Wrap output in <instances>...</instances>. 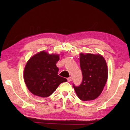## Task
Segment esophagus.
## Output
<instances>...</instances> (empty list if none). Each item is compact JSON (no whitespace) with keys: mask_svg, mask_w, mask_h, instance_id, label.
<instances>
[{"mask_svg":"<svg viewBox=\"0 0 130 130\" xmlns=\"http://www.w3.org/2000/svg\"><path fill=\"white\" fill-rule=\"evenodd\" d=\"M67 81H68V82H70L72 81V77H68V78H67Z\"/></svg>","mask_w":130,"mask_h":130,"instance_id":"esophagus-1","label":"esophagus"}]
</instances>
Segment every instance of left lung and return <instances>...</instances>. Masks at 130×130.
<instances>
[{
	"label": "left lung",
	"instance_id": "obj_1",
	"mask_svg": "<svg viewBox=\"0 0 130 130\" xmlns=\"http://www.w3.org/2000/svg\"><path fill=\"white\" fill-rule=\"evenodd\" d=\"M80 67L82 73V83L73 84L77 96L82 101L95 99L103 92L108 77L107 66L100 55L80 54Z\"/></svg>",
	"mask_w": 130,
	"mask_h": 130
}]
</instances>
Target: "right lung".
<instances>
[{
	"label": "right lung",
	"instance_id": "obj_1",
	"mask_svg": "<svg viewBox=\"0 0 130 130\" xmlns=\"http://www.w3.org/2000/svg\"><path fill=\"white\" fill-rule=\"evenodd\" d=\"M59 58L58 55L41 52L29 59L24 69V78L31 93L41 97H48L60 84L67 81L58 75L56 63Z\"/></svg>",
	"mask_w": 130,
	"mask_h": 130
}]
</instances>
